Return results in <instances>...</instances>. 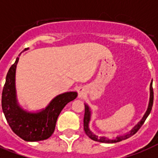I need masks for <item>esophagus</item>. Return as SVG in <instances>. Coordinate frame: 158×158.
Listing matches in <instances>:
<instances>
[{"mask_svg": "<svg viewBox=\"0 0 158 158\" xmlns=\"http://www.w3.org/2000/svg\"><path fill=\"white\" fill-rule=\"evenodd\" d=\"M85 95H86V89H85V88L84 87H79V89H78V97H79V98H84Z\"/></svg>", "mask_w": 158, "mask_h": 158, "instance_id": "esophagus-1", "label": "esophagus"}]
</instances>
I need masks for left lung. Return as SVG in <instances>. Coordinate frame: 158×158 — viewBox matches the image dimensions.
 Instances as JSON below:
<instances>
[{
	"mask_svg": "<svg viewBox=\"0 0 158 158\" xmlns=\"http://www.w3.org/2000/svg\"><path fill=\"white\" fill-rule=\"evenodd\" d=\"M149 101H148V108L146 112L143 115V118L134 126V127L128 131L127 133L125 134H121V135H116V136H112V137H106V136H98L94 134L89 128V123L91 121L92 118V110L90 106L87 103H84V106H85V112H84V131L86 133V135L89 136L91 139L96 141V142L99 143H118L125 140L128 138L131 137L135 135V133L137 132L138 130H139L140 127L142 126L143 124L144 123L145 120L147 119L148 115L151 112L152 110V104H153V90H152V80L150 84L149 87Z\"/></svg>",
	"mask_w": 158,
	"mask_h": 158,
	"instance_id": "8db88e82",
	"label": "left lung"
}]
</instances>
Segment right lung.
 Returning a JSON list of instances; mask_svg holds the SVG:
<instances>
[{
	"label": "right lung",
	"instance_id": "right-lung-1",
	"mask_svg": "<svg viewBox=\"0 0 158 158\" xmlns=\"http://www.w3.org/2000/svg\"><path fill=\"white\" fill-rule=\"evenodd\" d=\"M19 59V57L16 58L6 75L1 98L3 113L11 130L22 139L28 142L45 140L54 132L57 118L62 109L76 98L78 94L65 92L55 97L46 107L33 111L26 110L17 98L15 74Z\"/></svg>",
	"mask_w": 158,
	"mask_h": 158
}]
</instances>
